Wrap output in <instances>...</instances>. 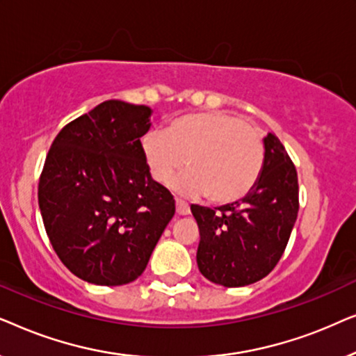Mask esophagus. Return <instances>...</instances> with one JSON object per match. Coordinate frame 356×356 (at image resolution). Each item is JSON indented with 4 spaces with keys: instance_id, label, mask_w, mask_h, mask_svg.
Returning <instances> with one entry per match:
<instances>
[{
    "instance_id": "1",
    "label": "esophagus",
    "mask_w": 356,
    "mask_h": 356,
    "mask_svg": "<svg viewBox=\"0 0 356 356\" xmlns=\"http://www.w3.org/2000/svg\"><path fill=\"white\" fill-rule=\"evenodd\" d=\"M175 204H177V213H178V216H188V213L191 212V209H189L188 204L181 201V199H177Z\"/></svg>"
}]
</instances>
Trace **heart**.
I'll list each match as a JSON object with an SVG mask.
<instances>
[{
	"label": "heart",
	"instance_id": "b5f03b06",
	"mask_svg": "<svg viewBox=\"0 0 356 356\" xmlns=\"http://www.w3.org/2000/svg\"><path fill=\"white\" fill-rule=\"evenodd\" d=\"M143 154L157 183H168L188 165L191 170L175 183L178 191L232 204L256 188L266 149L254 126L225 111H201L173 120L165 133L145 134Z\"/></svg>",
	"mask_w": 356,
	"mask_h": 356
}]
</instances>
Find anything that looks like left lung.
<instances>
[{
    "label": "left lung",
    "mask_w": 356,
    "mask_h": 356,
    "mask_svg": "<svg viewBox=\"0 0 356 356\" xmlns=\"http://www.w3.org/2000/svg\"><path fill=\"white\" fill-rule=\"evenodd\" d=\"M264 149L261 178L246 197L218 209L191 206L201 235L197 267L213 284L245 286L264 279L293 230L300 207L295 165L275 134L266 136Z\"/></svg>",
    "instance_id": "1"
}]
</instances>
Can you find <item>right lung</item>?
<instances>
[{
    "mask_svg": "<svg viewBox=\"0 0 356 356\" xmlns=\"http://www.w3.org/2000/svg\"><path fill=\"white\" fill-rule=\"evenodd\" d=\"M145 105L106 100L67 123L48 150L38 207L53 250L79 279L129 284L143 274L175 216V199L154 181L140 138Z\"/></svg>",
    "mask_w": 356,
    "mask_h": 356,
    "instance_id": "obj_1",
    "label": "right lung"
}]
</instances>
